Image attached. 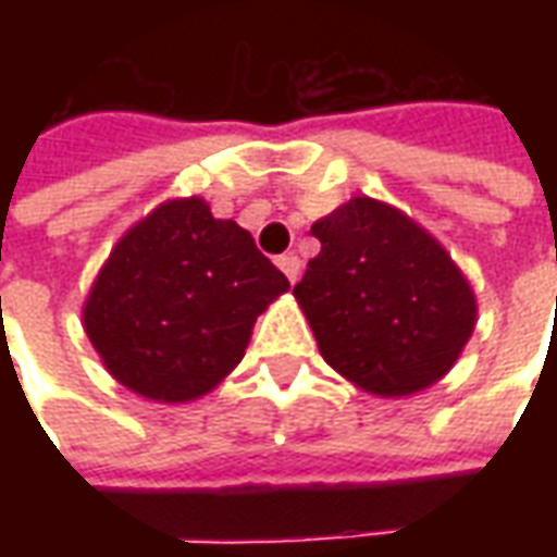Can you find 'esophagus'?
<instances>
[{"label": "esophagus", "instance_id": "obj_1", "mask_svg": "<svg viewBox=\"0 0 557 557\" xmlns=\"http://www.w3.org/2000/svg\"><path fill=\"white\" fill-rule=\"evenodd\" d=\"M277 268L289 277V283H295V280L301 277V259L295 253H283L277 256Z\"/></svg>", "mask_w": 557, "mask_h": 557}]
</instances>
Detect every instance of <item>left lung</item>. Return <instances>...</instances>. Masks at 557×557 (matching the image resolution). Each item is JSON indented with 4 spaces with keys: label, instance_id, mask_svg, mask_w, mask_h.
<instances>
[{
    "label": "left lung",
    "instance_id": "obj_1",
    "mask_svg": "<svg viewBox=\"0 0 557 557\" xmlns=\"http://www.w3.org/2000/svg\"><path fill=\"white\" fill-rule=\"evenodd\" d=\"M310 232L322 250L295 298L322 358L375 397H409L447 375L478 301L442 244L370 196H351Z\"/></svg>",
    "mask_w": 557,
    "mask_h": 557
}]
</instances>
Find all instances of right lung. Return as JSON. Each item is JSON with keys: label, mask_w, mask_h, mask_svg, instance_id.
Segmentation results:
<instances>
[{"label": "right lung", "mask_w": 557, "mask_h": 557, "mask_svg": "<svg viewBox=\"0 0 557 557\" xmlns=\"http://www.w3.org/2000/svg\"><path fill=\"white\" fill-rule=\"evenodd\" d=\"M286 289L250 232L187 196L122 235L91 283L83 325L119 385L190 403L238 367L256 315Z\"/></svg>", "instance_id": "right-lung-1"}]
</instances>
